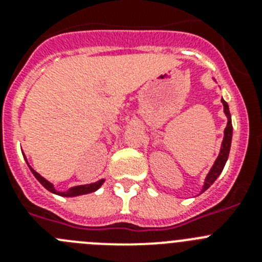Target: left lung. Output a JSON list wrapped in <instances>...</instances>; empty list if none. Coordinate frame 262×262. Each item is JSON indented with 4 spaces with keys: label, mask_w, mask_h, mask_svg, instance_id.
I'll use <instances>...</instances> for the list:
<instances>
[{
    "label": "left lung",
    "mask_w": 262,
    "mask_h": 262,
    "mask_svg": "<svg viewBox=\"0 0 262 262\" xmlns=\"http://www.w3.org/2000/svg\"><path fill=\"white\" fill-rule=\"evenodd\" d=\"M222 102H223L224 106V113L227 115V127L224 129V138H223V143H222V148H221V152H219V156L217 159L215 160L214 165H212L211 170L209 172L207 177H206V181L205 185H203V189H202V193L205 190H207L214 181L219 177V174L222 173L223 170L224 165H226V161L228 159V155H230V148H231V140H232V122H231V114H230V108H228V105L224 99H222Z\"/></svg>",
    "instance_id": "8db88e82"
}]
</instances>
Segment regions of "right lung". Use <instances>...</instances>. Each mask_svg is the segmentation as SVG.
I'll use <instances>...</instances> for the list:
<instances>
[{
	"label": "right lung",
	"instance_id": "obj_1",
	"mask_svg": "<svg viewBox=\"0 0 262 262\" xmlns=\"http://www.w3.org/2000/svg\"><path fill=\"white\" fill-rule=\"evenodd\" d=\"M30 166V165H29ZM30 169H31L32 174L35 176V178L38 180L39 182H40L43 186L47 189L48 191H51V193H55V194H59V195H62V196H76V195H81V194H88V193H92V191H96L97 189H98L101 185L103 184V181L105 180H99L98 182H94V184H90V185H81V186H75L72 187V189H69L68 191H66V193H60V191L55 190V187H53V185L51 184V182H48L46 178L41 177L39 173H36L34 169L30 166Z\"/></svg>",
	"mask_w": 262,
	"mask_h": 262
}]
</instances>
